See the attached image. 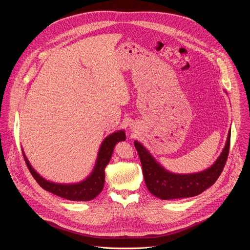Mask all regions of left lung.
<instances>
[{"label":"left lung","mask_w":250,"mask_h":250,"mask_svg":"<svg viewBox=\"0 0 250 250\" xmlns=\"http://www.w3.org/2000/svg\"><path fill=\"white\" fill-rule=\"evenodd\" d=\"M229 145L230 129L221 155L209 168L198 173L175 174L163 168L144 146L138 141H134V146L138 152L146 187L152 195L161 200L194 197L213 185L226 165Z\"/></svg>","instance_id":"1"}]
</instances>
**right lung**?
Returning a JSON list of instances; mask_svg holds the SVG:
<instances>
[{"mask_svg":"<svg viewBox=\"0 0 250 250\" xmlns=\"http://www.w3.org/2000/svg\"><path fill=\"white\" fill-rule=\"evenodd\" d=\"M122 140H125V130H118L106 136L100 146L92 173L85 180L74 184H59L47 181L32 168L24 152L22 154L28 170L42 188L70 201H90L102 192L104 184V168L111 160L116 145Z\"/></svg>","mask_w":250,"mask_h":250,"instance_id":"add662e5","label":"right lung"}]
</instances>
